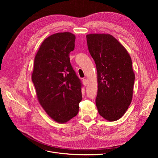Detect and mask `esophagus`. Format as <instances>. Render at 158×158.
<instances>
[{"label": "esophagus", "mask_w": 158, "mask_h": 158, "mask_svg": "<svg viewBox=\"0 0 158 158\" xmlns=\"http://www.w3.org/2000/svg\"><path fill=\"white\" fill-rule=\"evenodd\" d=\"M82 82H83V85L85 86H87V85H88V81L86 79H84L83 80H82Z\"/></svg>", "instance_id": "esophagus-1"}]
</instances>
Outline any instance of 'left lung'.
Wrapping results in <instances>:
<instances>
[{
  "label": "left lung",
  "instance_id": "left-lung-1",
  "mask_svg": "<svg viewBox=\"0 0 158 158\" xmlns=\"http://www.w3.org/2000/svg\"><path fill=\"white\" fill-rule=\"evenodd\" d=\"M89 52L96 64L98 113L110 122L120 119L132 101L135 79L130 55L110 34L86 35Z\"/></svg>",
  "mask_w": 158,
  "mask_h": 158
}]
</instances>
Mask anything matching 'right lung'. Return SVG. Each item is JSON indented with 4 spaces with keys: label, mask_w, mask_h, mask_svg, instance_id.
<instances>
[{
    "label": "right lung",
    "mask_w": 158,
    "mask_h": 158,
    "mask_svg": "<svg viewBox=\"0 0 158 158\" xmlns=\"http://www.w3.org/2000/svg\"><path fill=\"white\" fill-rule=\"evenodd\" d=\"M76 36L58 32L41 44L34 62L32 81L38 100L56 122H67L77 114L82 100L81 82L70 64L69 54Z\"/></svg>",
    "instance_id": "obj_1"
}]
</instances>
